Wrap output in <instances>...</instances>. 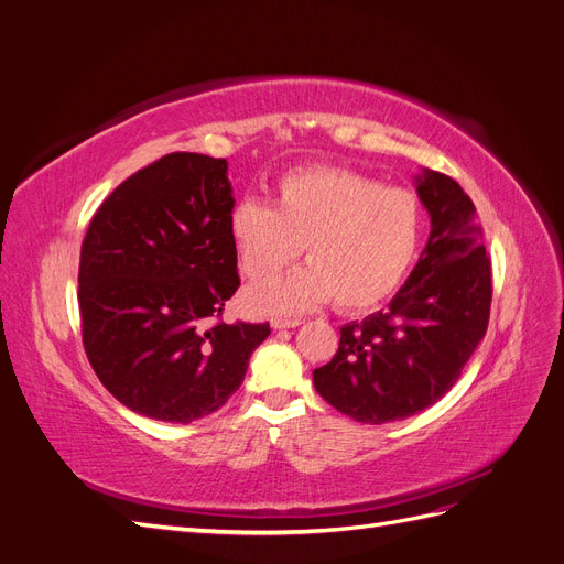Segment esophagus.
Returning <instances> with one entry per match:
<instances>
[{
	"label": "esophagus",
	"instance_id": "1",
	"mask_svg": "<svg viewBox=\"0 0 564 564\" xmlns=\"http://www.w3.org/2000/svg\"><path fill=\"white\" fill-rule=\"evenodd\" d=\"M272 329H294L301 324V319H282V317H275L270 322Z\"/></svg>",
	"mask_w": 564,
	"mask_h": 564
}]
</instances>
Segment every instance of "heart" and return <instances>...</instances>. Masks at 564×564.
<instances>
[{"instance_id":"heart-1","label":"heart","mask_w":564,"mask_h":564,"mask_svg":"<svg viewBox=\"0 0 564 564\" xmlns=\"http://www.w3.org/2000/svg\"><path fill=\"white\" fill-rule=\"evenodd\" d=\"M242 275L275 278L301 249L311 265L253 286L259 313H301L334 299L338 311L377 308L412 270L423 237L421 199L346 166H308L275 183L272 207L245 197L228 216Z\"/></svg>"}]
</instances>
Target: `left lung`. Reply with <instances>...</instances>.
Segmentation results:
<instances>
[{"label":"left lung","instance_id":"8db88e82","mask_svg":"<svg viewBox=\"0 0 564 564\" xmlns=\"http://www.w3.org/2000/svg\"><path fill=\"white\" fill-rule=\"evenodd\" d=\"M416 191L433 228L412 275L388 311L340 327L332 362L313 371L319 395L362 423L435 404L489 324L491 261L473 199L440 172H425Z\"/></svg>","mask_w":564,"mask_h":564}]
</instances>
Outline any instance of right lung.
<instances>
[{"mask_svg":"<svg viewBox=\"0 0 564 564\" xmlns=\"http://www.w3.org/2000/svg\"><path fill=\"white\" fill-rule=\"evenodd\" d=\"M228 164L172 152L139 169L96 209L79 253L82 344L131 412L191 423L245 381L270 324L224 322L240 286Z\"/></svg>","mask_w":564,"mask_h":564,"instance_id":"add662e5","label":"right lung"}]
</instances>
